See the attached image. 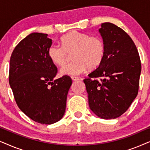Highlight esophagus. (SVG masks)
<instances>
[{
    "instance_id": "34e87169",
    "label": "esophagus",
    "mask_w": 150,
    "mask_h": 150,
    "mask_svg": "<svg viewBox=\"0 0 150 150\" xmlns=\"http://www.w3.org/2000/svg\"><path fill=\"white\" fill-rule=\"evenodd\" d=\"M71 79H72V81H79V80L80 79L79 77H76V76H71Z\"/></svg>"
}]
</instances>
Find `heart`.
<instances>
[{"label": "heart", "mask_w": 150, "mask_h": 150, "mask_svg": "<svg viewBox=\"0 0 150 150\" xmlns=\"http://www.w3.org/2000/svg\"><path fill=\"white\" fill-rule=\"evenodd\" d=\"M60 44L61 46L52 45L49 48L48 57L51 61L61 66L68 60L69 54H72L73 59L61 67V75H79L87 68L96 69L103 60L104 44L98 37L73 30L61 38Z\"/></svg>", "instance_id": "obj_1"}]
</instances>
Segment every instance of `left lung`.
I'll return each mask as SVG.
<instances>
[{
  "label": "left lung",
  "instance_id": "obj_1",
  "mask_svg": "<svg viewBox=\"0 0 150 150\" xmlns=\"http://www.w3.org/2000/svg\"><path fill=\"white\" fill-rule=\"evenodd\" d=\"M98 31L105 48L103 60L83 81L90 109L111 120L124 113L138 94L141 61L134 43L122 28L105 22Z\"/></svg>",
  "mask_w": 150,
  "mask_h": 150
}]
</instances>
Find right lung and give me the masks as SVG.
<instances>
[{
    "label": "right lung",
    "instance_id": "1",
    "mask_svg": "<svg viewBox=\"0 0 150 150\" xmlns=\"http://www.w3.org/2000/svg\"><path fill=\"white\" fill-rule=\"evenodd\" d=\"M48 34L33 33L18 44L9 61V85L20 109L35 122L52 124L62 119L72 81L54 79L57 68L48 57Z\"/></svg>",
    "mask_w": 150,
    "mask_h": 150
}]
</instances>
